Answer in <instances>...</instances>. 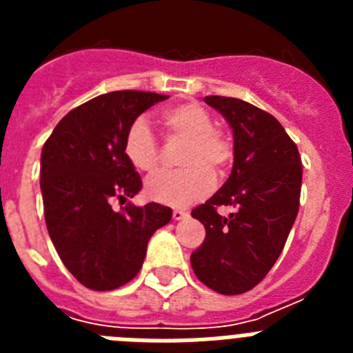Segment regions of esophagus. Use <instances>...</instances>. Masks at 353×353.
<instances>
[{
    "mask_svg": "<svg viewBox=\"0 0 353 353\" xmlns=\"http://www.w3.org/2000/svg\"><path fill=\"white\" fill-rule=\"evenodd\" d=\"M187 215H189V212L182 210V208H174V210H173V219H174V221L185 219Z\"/></svg>",
    "mask_w": 353,
    "mask_h": 353,
    "instance_id": "34e87169",
    "label": "esophagus"
}]
</instances>
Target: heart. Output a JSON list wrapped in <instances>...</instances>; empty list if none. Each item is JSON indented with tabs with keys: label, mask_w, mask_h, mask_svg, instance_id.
Wrapping results in <instances>:
<instances>
[{
	"label": "heart",
	"mask_w": 353,
	"mask_h": 353,
	"mask_svg": "<svg viewBox=\"0 0 353 353\" xmlns=\"http://www.w3.org/2000/svg\"><path fill=\"white\" fill-rule=\"evenodd\" d=\"M162 129L171 139H185L179 171H159L145 183L146 198L170 207H187L214 189V173H221L232 161V143L215 129L208 109L198 102H180L159 114ZM127 161L139 171L155 170L159 143L143 120L130 123L123 139Z\"/></svg>",
	"instance_id": "heart-1"
}]
</instances>
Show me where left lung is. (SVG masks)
I'll return each mask as SVG.
<instances>
[{
    "instance_id": "1",
    "label": "left lung",
    "mask_w": 353,
    "mask_h": 353,
    "mask_svg": "<svg viewBox=\"0 0 353 353\" xmlns=\"http://www.w3.org/2000/svg\"><path fill=\"white\" fill-rule=\"evenodd\" d=\"M233 130L230 179L192 210L205 226L203 244L191 254L194 274L223 295L245 293L281 254L299 212L302 164L297 145L272 114L232 97H205ZM232 206L228 218L216 207Z\"/></svg>"
}]
</instances>
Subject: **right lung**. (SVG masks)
<instances>
[{
  "label": "right lung",
  "instance_id": "add662e5",
  "mask_svg": "<svg viewBox=\"0 0 353 353\" xmlns=\"http://www.w3.org/2000/svg\"><path fill=\"white\" fill-rule=\"evenodd\" d=\"M168 95L121 90L99 95L65 114L40 157L46 226L68 272L97 292L114 290L143 267L150 236L171 221L159 203L120 212L111 201L134 198L141 176L123 154L132 121Z\"/></svg>",
  "mask_w": 353,
  "mask_h": 353
}]
</instances>
